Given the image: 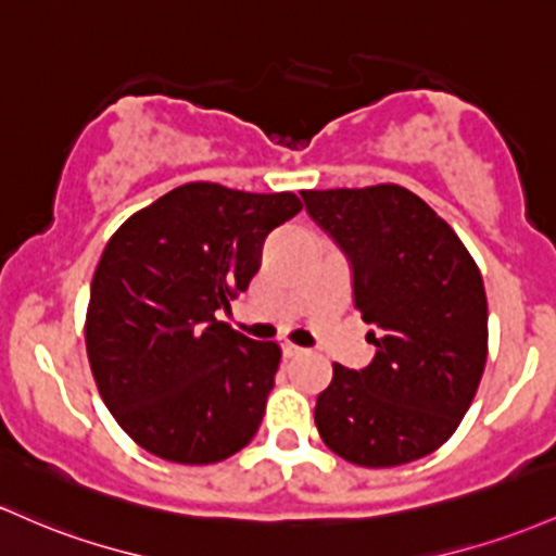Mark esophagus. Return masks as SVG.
I'll return each instance as SVG.
<instances>
[{
	"label": "esophagus",
	"mask_w": 556,
	"mask_h": 556,
	"mask_svg": "<svg viewBox=\"0 0 556 556\" xmlns=\"http://www.w3.org/2000/svg\"><path fill=\"white\" fill-rule=\"evenodd\" d=\"M298 353H303V348H298V345H292V343H282V356L285 358L298 356Z\"/></svg>",
	"instance_id": "34e87169"
}]
</instances>
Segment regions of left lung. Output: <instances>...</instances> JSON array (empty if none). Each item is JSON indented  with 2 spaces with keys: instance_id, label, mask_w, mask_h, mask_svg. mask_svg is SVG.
Returning <instances> with one entry per match:
<instances>
[{
  "instance_id": "8db88e82",
  "label": "left lung",
  "mask_w": 556,
  "mask_h": 556,
  "mask_svg": "<svg viewBox=\"0 0 556 556\" xmlns=\"http://www.w3.org/2000/svg\"><path fill=\"white\" fill-rule=\"evenodd\" d=\"M301 194L348 258L377 348L364 369L332 367L314 408L321 441L358 467L422 459L459 427L483 377V277L454 229L404 187Z\"/></svg>"
}]
</instances>
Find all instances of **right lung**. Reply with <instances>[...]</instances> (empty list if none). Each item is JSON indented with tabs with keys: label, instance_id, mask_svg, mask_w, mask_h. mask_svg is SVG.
<instances>
[{
	"label": "right lung",
	"instance_id": "obj_1",
	"mask_svg": "<svg viewBox=\"0 0 556 556\" xmlns=\"http://www.w3.org/2000/svg\"><path fill=\"white\" fill-rule=\"evenodd\" d=\"M301 208L292 192L192 181L110 237L91 279L87 353L110 414L144 451L213 465L255 435L282 351L216 311L248 290L268 231Z\"/></svg>",
	"mask_w": 556,
	"mask_h": 556
}]
</instances>
